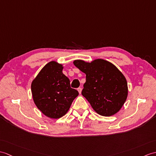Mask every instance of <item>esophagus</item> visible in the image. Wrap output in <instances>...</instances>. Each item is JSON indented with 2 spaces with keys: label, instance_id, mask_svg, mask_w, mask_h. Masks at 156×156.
I'll return each mask as SVG.
<instances>
[{
  "label": "esophagus",
  "instance_id": "obj_1",
  "mask_svg": "<svg viewBox=\"0 0 156 156\" xmlns=\"http://www.w3.org/2000/svg\"><path fill=\"white\" fill-rule=\"evenodd\" d=\"M78 91L80 94H81V93H82V88H78Z\"/></svg>",
  "mask_w": 156,
  "mask_h": 156
}]
</instances>
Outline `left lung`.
Wrapping results in <instances>:
<instances>
[{"mask_svg": "<svg viewBox=\"0 0 156 156\" xmlns=\"http://www.w3.org/2000/svg\"><path fill=\"white\" fill-rule=\"evenodd\" d=\"M73 64L86 74L82 94L97 114L108 117L120 110L127 99L128 87L115 65L100 58L90 62L75 60Z\"/></svg>", "mask_w": 156, "mask_h": 156, "instance_id": "8db88e82", "label": "left lung"}]
</instances>
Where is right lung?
I'll return each instance as SVG.
<instances>
[{
    "instance_id": "1",
    "label": "right lung",
    "mask_w": 156,
    "mask_h": 156,
    "mask_svg": "<svg viewBox=\"0 0 156 156\" xmlns=\"http://www.w3.org/2000/svg\"><path fill=\"white\" fill-rule=\"evenodd\" d=\"M63 64L54 60L50 62L31 84L35 105L51 119H58L66 114L79 94L77 90L71 88L70 80L63 74Z\"/></svg>"
}]
</instances>
